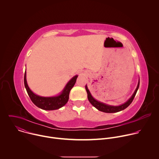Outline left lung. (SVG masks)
<instances>
[{
    "label": "left lung",
    "mask_w": 159,
    "mask_h": 159,
    "mask_svg": "<svg viewBox=\"0 0 159 159\" xmlns=\"http://www.w3.org/2000/svg\"><path fill=\"white\" fill-rule=\"evenodd\" d=\"M139 85H140V81L138 84V85H137V89H136L134 93V94H133V96L131 97V98L127 101L126 102L125 104L121 105V106H109V105H107V104H105L104 103H102V102H100L98 101H96V99H94L93 98V97L92 96V95L90 94L89 90L87 88V87L85 85V90L87 91V98H88V100L91 103V104L94 106L96 109H98V110L101 111H102L104 112H107V113H112V112H119V111H121L125 109H126L128 106H129L130 105V104L132 102L133 100L134 99V96L136 95V94H137V90L139 89Z\"/></svg>",
    "instance_id": "1"
}]
</instances>
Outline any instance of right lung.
I'll return each instance as SVG.
<instances>
[{
	"mask_svg": "<svg viewBox=\"0 0 159 159\" xmlns=\"http://www.w3.org/2000/svg\"><path fill=\"white\" fill-rule=\"evenodd\" d=\"M26 71L25 73L24 82L25 86L26 89L28 96H30L31 101L38 107L44 109V110H55L63 107L69 100V93L70 90L74 87V84L76 82L77 75L74 77L68 83L64 89L62 93L57 97H50V98H45L41 97L34 94L30 89L29 88L26 77Z\"/></svg>",
	"mask_w": 159,
	"mask_h": 159,
	"instance_id": "obj_1",
	"label": "right lung"
}]
</instances>
